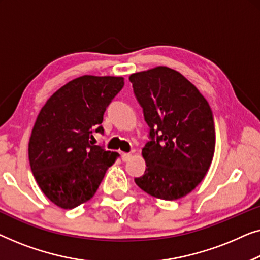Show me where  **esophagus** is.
<instances>
[{
	"mask_svg": "<svg viewBox=\"0 0 260 260\" xmlns=\"http://www.w3.org/2000/svg\"><path fill=\"white\" fill-rule=\"evenodd\" d=\"M122 161H128V160L132 158L131 153H122Z\"/></svg>",
	"mask_w": 260,
	"mask_h": 260,
	"instance_id": "1",
	"label": "esophagus"
}]
</instances>
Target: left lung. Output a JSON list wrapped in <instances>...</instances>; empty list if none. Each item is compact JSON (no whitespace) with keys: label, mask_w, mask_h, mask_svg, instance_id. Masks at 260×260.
I'll list each match as a JSON object with an SVG mask.
<instances>
[{"label":"left lung","mask_w":260,"mask_h":260,"mask_svg":"<svg viewBox=\"0 0 260 260\" xmlns=\"http://www.w3.org/2000/svg\"><path fill=\"white\" fill-rule=\"evenodd\" d=\"M129 81L149 127L142 148L146 170L135 184L155 198H182L202 182L213 159L210 105L184 75L168 67L135 73Z\"/></svg>","instance_id":"8db88e82"}]
</instances>
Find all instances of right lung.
<instances>
[{
    "label": "right lung",
    "mask_w": 260,
    "mask_h": 260,
    "mask_svg": "<svg viewBox=\"0 0 260 260\" xmlns=\"http://www.w3.org/2000/svg\"><path fill=\"white\" fill-rule=\"evenodd\" d=\"M123 78L83 75L57 89L40 111L29 139V164L41 191L64 210L95 194L118 153L89 139L104 133V113Z\"/></svg>",
    "instance_id": "obj_1"
}]
</instances>
